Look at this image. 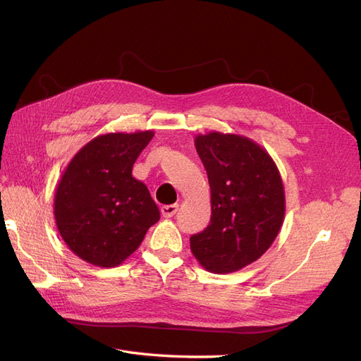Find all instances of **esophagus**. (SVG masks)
<instances>
[{"mask_svg":"<svg viewBox=\"0 0 361 361\" xmlns=\"http://www.w3.org/2000/svg\"><path fill=\"white\" fill-rule=\"evenodd\" d=\"M178 207H179L178 203H174V204H166V206L161 207V214H162V216L171 218L174 214L178 212Z\"/></svg>","mask_w":361,"mask_h":361,"instance_id":"34e87169","label":"esophagus"}]
</instances>
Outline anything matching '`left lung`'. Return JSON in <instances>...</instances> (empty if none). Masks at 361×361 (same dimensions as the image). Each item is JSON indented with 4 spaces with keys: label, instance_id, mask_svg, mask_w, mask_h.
<instances>
[{
    "label": "left lung",
    "instance_id": "left-lung-1",
    "mask_svg": "<svg viewBox=\"0 0 361 361\" xmlns=\"http://www.w3.org/2000/svg\"><path fill=\"white\" fill-rule=\"evenodd\" d=\"M195 149L211 187V223L190 238L200 265L228 274L253 264L272 245L285 220V187L268 152L253 140L212 130Z\"/></svg>",
    "mask_w": 361,
    "mask_h": 361
}]
</instances>
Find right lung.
I'll use <instances>...</instances> for the list:
<instances>
[{
    "mask_svg": "<svg viewBox=\"0 0 361 361\" xmlns=\"http://www.w3.org/2000/svg\"><path fill=\"white\" fill-rule=\"evenodd\" d=\"M154 130L110 133L82 146L63 171L54 218L73 255L101 268L118 267L134 253L159 209L133 167Z\"/></svg>",
    "mask_w": 361,
    "mask_h": 361,
    "instance_id": "right-lung-1",
    "label": "right lung"
}]
</instances>
